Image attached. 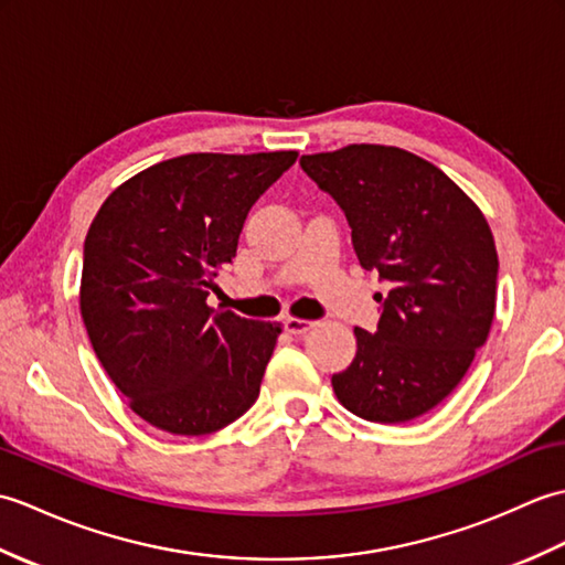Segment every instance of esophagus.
Masks as SVG:
<instances>
[{
	"instance_id": "obj_1",
	"label": "esophagus",
	"mask_w": 565,
	"mask_h": 565,
	"mask_svg": "<svg viewBox=\"0 0 565 565\" xmlns=\"http://www.w3.org/2000/svg\"><path fill=\"white\" fill-rule=\"evenodd\" d=\"M313 326H316V322L303 320V318H286L284 320V330L289 334H306Z\"/></svg>"
}]
</instances>
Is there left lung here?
Listing matches in <instances>:
<instances>
[{"label":"left lung","mask_w":565,"mask_h":565,"mask_svg":"<svg viewBox=\"0 0 565 565\" xmlns=\"http://www.w3.org/2000/svg\"><path fill=\"white\" fill-rule=\"evenodd\" d=\"M340 203L364 269L388 281L376 332L354 328V362L332 376L347 411L398 425L459 386L495 316L498 252L481 209L439 167L393 146L303 154Z\"/></svg>","instance_id":"obj_1"}]
</instances>
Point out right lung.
<instances>
[{"label": "right lung", "mask_w": 565, "mask_h": 565, "mask_svg": "<svg viewBox=\"0 0 565 565\" xmlns=\"http://www.w3.org/2000/svg\"><path fill=\"white\" fill-rule=\"evenodd\" d=\"M296 150L191 152L114 189L84 239L79 313L128 407L170 435L201 437L245 415L281 326L213 310L247 213Z\"/></svg>", "instance_id": "1"}]
</instances>
